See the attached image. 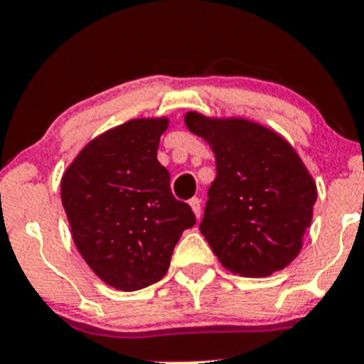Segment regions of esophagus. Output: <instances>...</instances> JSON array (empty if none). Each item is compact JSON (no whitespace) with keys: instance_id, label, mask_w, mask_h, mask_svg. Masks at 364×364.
I'll return each mask as SVG.
<instances>
[{"instance_id":"obj_1","label":"esophagus","mask_w":364,"mask_h":364,"mask_svg":"<svg viewBox=\"0 0 364 364\" xmlns=\"http://www.w3.org/2000/svg\"><path fill=\"white\" fill-rule=\"evenodd\" d=\"M189 205H191L193 213H195L196 218L202 216V202H200L198 198H191V200H189Z\"/></svg>"}]
</instances>
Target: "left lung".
<instances>
[{"mask_svg":"<svg viewBox=\"0 0 364 364\" xmlns=\"http://www.w3.org/2000/svg\"><path fill=\"white\" fill-rule=\"evenodd\" d=\"M216 159L203 237L221 264L243 277L284 269L304 245L316 182L295 148L272 128L245 117L184 116Z\"/></svg>","mask_w":364,"mask_h":364,"instance_id":"left-lung-1","label":"left lung"}]
</instances>
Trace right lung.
<instances>
[{
	"label": "right lung",
	"mask_w": 364,
	"mask_h": 364,
	"mask_svg": "<svg viewBox=\"0 0 364 364\" xmlns=\"http://www.w3.org/2000/svg\"><path fill=\"white\" fill-rule=\"evenodd\" d=\"M169 119L136 117L89 141L65 168L60 198L76 250L105 284L137 291L169 268L173 248L196 221L169 189L157 161Z\"/></svg>",
	"instance_id": "obj_1"
}]
</instances>
